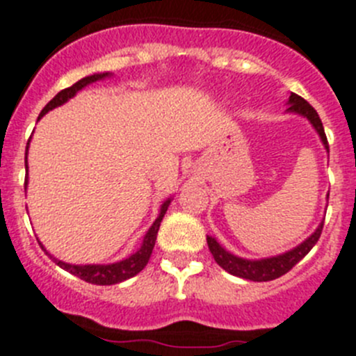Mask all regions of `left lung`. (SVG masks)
<instances>
[{
    "label": "left lung",
    "instance_id": "1",
    "mask_svg": "<svg viewBox=\"0 0 356 356\" xmlns=\"http://www.w3.org/2000/svg\"><path fill=\"white\" fill-rule=\"evenodd\" d=\"M289 110L296 111V113L309 118L310 122H312V126L316 127V131L319 133V136H321L325 147L328 149V140H326L325 127H323V122H321V118H319L318 111L314 110L309 102H307L303 97H300L298 94L289 95ZM321 232H323V223L318 227V230H316L309 239H305L302 245L296 246L294 250H291V252H287V254L277 255V257L262 259V261H246V259L236 257V255L225 252L222 246L218 245L214 238H207V245H209V250H211V254H213L214 261L222 266L223 270L229 271L230 275L246 278V280L268 282V280H275V278L282 277V275H286L287 271L293 270L294 266L302 261V259L309 254L310 250H312V246L318 243Z\"/></svg>",
    "mask_w": 356,
    "mask_h": 356
}]
</instances>
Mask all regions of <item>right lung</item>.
<instances>
[{"label":"right lung","mask_w":356,"mask_h":356,"mask_svg":"<svg viewBox=\"0 0 356 356\" xmlns=\"http://www.w3.org/2000/svg\"><path fill=\"white\" fill-rule=\"evenodd\" d=\"M104 76H108V74L86 76V78L79 79L78 83H74V85L69 86V88H65V90L58 92V94L54 95V97L47 102L46 108L40 111V117H42V115H46L49 110H53V108L62 106L63 102L69 101L70 97H74L76 92L81 90L83 86H86L88 83H92V81H97V79L104 78ZM26 152H28V145H26ZM168 204H170V200H166L165 204L161 206V213H159V216L156 218V222L152 223V227L149 229L147 236L143 238L142 248H140L136 254L131 255L129 259H126V261H120V262H115V264H106V266H101V264L72 266V264H67V262L58 261V259H54L53 255L47 254L42 245L40 246H42L44 252H46V254L49 255V257L53 259V261L56 262L60 268H63V270L69 271V273L76 275V277L81 278V280L88 282V284H95V286H111V284H118V282H124V280H127V278L134 277V275H138L140 271H142L143 268L147 266V262H149V259H150V254H152V248H154V245H156V238H158V230H159V225H161V220H163V216H165L166 209H168Z\"/></svg>","instance_id":"obj_1"}]
</instances>
